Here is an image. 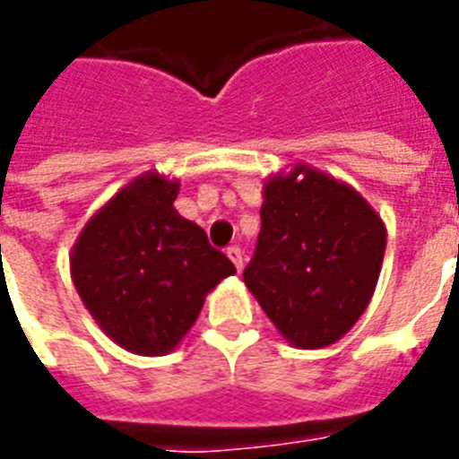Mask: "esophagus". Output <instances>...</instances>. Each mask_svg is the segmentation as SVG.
<instances>
[{"mask_svg":"<svg viewBox=\"0 0 459 459\" xmlns=\"http://www.w3.org/2000/svg\"><path fill=\"white\" fill-rule=\"evenodd\" d=\"M226 254H229V259L233 261V265L238 268V273H242V252H240V247H229V249H226Z\"/></svg>","mask_w":459,"mask_h":459,"instance_id":"obj_1","label":"esophagus"}]
</instances>
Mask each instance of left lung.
<instances>
[{
    "instance_id": "1",
    "label": "left lung",
    "mask_w": 459,
    "mask_h": 459,
    "mask_svg": "<svg viewBox=\"0 0 459 459\" xmlns=\"http://www.w3.org/2000/svg\"><path fill=\"white\" fill-rule=\"evenodd\" d=\"M385 245L383 219L357 188L296 163L265 179L261 233L242 280L284 341L319 350L368 307Z\"/></svg>"
}]
</instances>
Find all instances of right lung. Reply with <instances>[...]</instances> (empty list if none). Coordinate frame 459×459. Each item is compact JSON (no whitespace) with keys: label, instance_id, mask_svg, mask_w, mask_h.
Instances as JSON below:
<instances>
[{"label":"right lung","instance_id":"1","mask_svg":"<svg viewBox=\"0 0 459 459\" xmlns=\"http://www.w3.org/2000/svg\"><path fill=\"white\" fill-rule=\"evenodd\" d=\"M179 182L149 170L86 221L69 273L88 313L111 341L160 357L195 325L205 296L236 273L198 223L175 210Z\"/></svg>","mask_w":459,"mask_h":459}]
</instances>
